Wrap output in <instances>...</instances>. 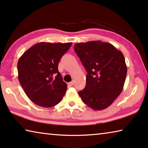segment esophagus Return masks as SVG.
I'll use <instances>...</instances> for the list:
<instances>
[{"instance_id": "1", "label": "esophagus", "mask_w": 148, "mask_h": 148, "mask_svg": "<svg viewBox=\"0 0 148 148\" xmlns=\"http://www.w3.org/2000/svg\"><path fill=\"white\" fill-rule=\"evenodd\" d=\"M74 84V80H72V82H70V83H69V85L70 86H73Z\"/></svg>"}]
</instances>
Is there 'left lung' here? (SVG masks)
I'll use <instances>...</instances> for the list:
<instances>
[{"instance_id": "8db88e82", "label": "left lung", "mask_w": 148, "mask_h": 148, "mask_svg": "<svg viewBox=\"0 0 148 148\" xmlns=\"http://www.w3.org/2000/svg\"><path fill=\"white\" fill-rule=\"evenodd\" d=\"M74 51L88 72L79 97L93 110L106 109L123 90L127 73L123 54L112 45L101 41L76 43Z\"/></svg>"}]
</instances>
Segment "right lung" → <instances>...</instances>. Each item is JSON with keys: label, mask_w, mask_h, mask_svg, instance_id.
<instances>
[{"label": "right lung", "mask_w": 148, "mask_h": 148, "mask_svg": "<svg viewBox=\"0 0 148 148\" xmlns=\"http://www.w3.org/2000/svg\"><path fill=\"white\" fill-rule=\"evenodd\" d=\"M72 44L41 42L27 49L19 58L18 79L35 104L44 107L55 106L65 95L67 84L58 72V65Z\"/></svg>", "instance_id": "add662e5"}]
</instances>
